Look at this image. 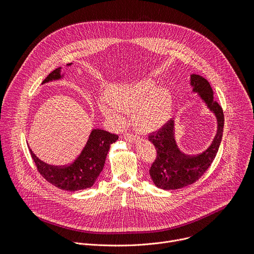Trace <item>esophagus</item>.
Instances as JSON below:
<instances>
[{
    "label": "esophagus",
    "instance_id": "34e87169",
    "mask_svg": "<svg viewBox=\"0 0 254 254\" xmlns=\"http://www.w3.org/2000/svg\"><path fill=\"white\" fill-rule=\"evenodd\" d=\"M125 138H126V140L131 142V141H135V140L138 138V136H137L135 133L126 132V133H125Z\"/></svg>",
    "mask_w": 254,
    "mask_h": 254
}]
</instances>
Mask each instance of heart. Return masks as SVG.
<instances>
[{"mask_svg":"<svg viewBox=\"0 0 254 254\" xmlns=\"http://www.w3.org/2000/svg\"><path fill=\"white\" fill-rule=\"evenodd\" d=\"M159 87L152 78L116 83L107 89V99L98 100L99 111L119 124L124 123V112H133V123L138 129L157 131L170 120L173 103L169 89Z\"/></svg>","mask_w":254,"mask_h":254,"instance_id":"1","label":"heart"}]
</instances>
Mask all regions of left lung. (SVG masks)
<instances>
[{
    "label": "left lung",
    "mask_w": 254,
    "mask_h": 254,
    "mask_svg": "<svg viewBox=\"0 0 254 254\" xmlns=\"http://www.w3.org/2000/svg\"><path fill=\"white\" fill-rule=\"evenodd\" d=\"M193 92L198 93L207 107L215 115L217 131L209 148L197 156L184 154L175 138V121L170 120L161 129L149 135L157 150V158L150 169L154 184L164 190H176L195 183L214 161L223 134L224 115L222 107L214 100L210 83L204 77L192 74Z\"/></svg>",
    "instance_id": "8db88e82"
}]
</instances>
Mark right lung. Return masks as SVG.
Segmentation results:
<instances>
[{"label":"right lung","instance_id":"obj_1","mask_svg":"<svg viewBox=\"0 0 254 254\" xmlns=\"http://www.w3.org/2000/svg\"><path fill=\"white\" fill-rule=\"evenodd\" d=\"M71 64L67 65L70 66ZM61 78H63V74H61V67H59L51 72L42 84ZM118 138V134L100 128L92 129L80 155L73 163L67 166L48 165L36 157L31 149L30 153L38 172L50 184L61 190L75 192L93 186L103 169L111 144L116 142Z\"/></svg>","mask_w":254,"mask_h":254}]
</instances>
